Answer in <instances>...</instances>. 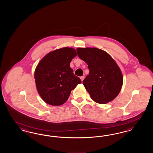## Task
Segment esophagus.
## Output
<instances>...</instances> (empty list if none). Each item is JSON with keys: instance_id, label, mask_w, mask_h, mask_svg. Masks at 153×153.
I'll use <instances>...</instances> for the list:
<instances>
[{"instance_id": "obj_1", "label": "esophagus", "mask_w": 153, "mask_h": 153, "mask_svg": "<svg viewBox=\"0 0 153 153\" xmlns=\"http://www.w3.org/2000/svg\"><path fill=\"white\" fill-rule=\"evenodd\" d=\"M80 79H81V81H83V79H85V76H81V77H80Z\"/></svg>"}]
</instances>
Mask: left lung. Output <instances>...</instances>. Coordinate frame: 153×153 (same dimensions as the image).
Instances as JSON below:
<instances>
[{"label": "left lung", "mask_w": 153, "mask_h": 153, "mask_svg": "<svg viewBox=\"0 0 153 153\" xmlns=\"http://www.w3.org/2000/svg\"><path fill=\"white\" fill-rule=\"evenodd\" d=\"M77 53L88 65L89 74L83 84L91 98L102 104L116 98L122 86L123 76L111 56L96 48H79Z\"/></svg>", "instance_id": "obj_1"}]
</instances>
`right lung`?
<instances>
[{
    "instance_id": "add662e5",
    "label": "right lung",
    "mask_w": 153,
    "mask_h": 153,
    "mask_svg": "<svg viewBox=\"0 0 153 153\" xmlns=\"http://www.w3.org/2000/svg\"><path fill=\"white\" fill-rule=\"evenodd\" d=\"M76 56L74 49L63 48L49 53L39 63L35 72L36 86L46 103L54 106L64 104L71 91L81 83L70 66Z\"/></svg>"
}]
</instances>
